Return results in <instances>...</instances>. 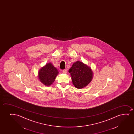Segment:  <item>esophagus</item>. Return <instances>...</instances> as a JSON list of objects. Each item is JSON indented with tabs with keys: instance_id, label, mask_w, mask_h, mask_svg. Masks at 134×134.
<instances>
[{
	"instance_id": "1",
	"label": "esophagus",
	"mask_w": 134,
	"mask_h": 134,
	"mask_svg": "<svg viewBox=\"0 0 134 134\" xmlns=\"http://www.w3.org/2000/svg\"><path fill=\"white\" fill-rule=\"evenodd\" d=\"M63 73L64 74L67 73V70L66 69H64V70H63Z\"/></svg>"
}]
</instances>
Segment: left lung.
<instances>
[{
  "instance_id": "obj_1",
  "label": "left lung",
  "mask_w": 134,
  "mask_h": 134,
  "mask_svg": "<svg viewBox=\"0 0 134 134\" xmlns=\"http://www.w3.org/2000/svg\"><path fill=\"white\" fill-rule=\"evenodd\" d=\"M74 86L78 89L86 87L93 78V72L90 66L80 61L74 63L69 70Z\"/></svg>"
}]
</instances>
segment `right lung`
I'll list each match as a JSON object with an SVG mask.
<instances>
[{
  "label": "right lung",
  "instance_id": "add662e5",
  "mask_svg": "<svg viewBox=\"0 0 134 134\" xmlns=\"http://www.w3.org/2000/svg\"><path fill=\"white\" fill-rule=\"evenodd\" d=\"M59 72L51 63H48L41 68L38 72V78L46 86H51L55 81Z\"/></svg>",
  "mask_w": 134,
  "mask_h": 134
}]
</instances>
